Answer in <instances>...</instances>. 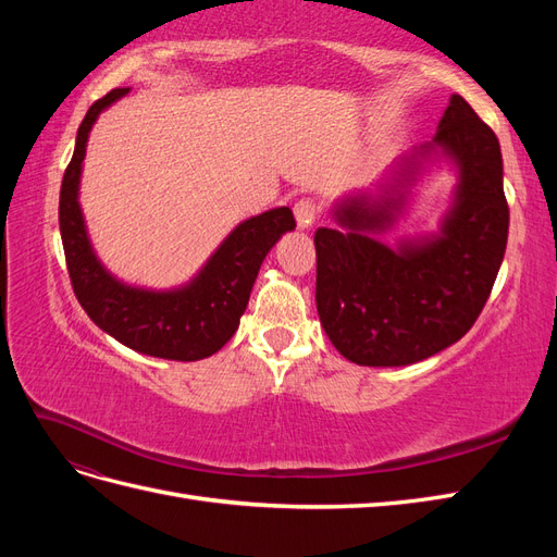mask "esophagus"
Wrapping results in <instances>:
<instances>
[{"instance_id":"esophagus-1","label":"esophagus","mask_w":557,"mask_h":557,"mask_svg":"<svg viewBox=\"0 0 557 557\" xmlns=\"http://www.w3.org/2000/svg\"><path fill=\"white\" fill-rule=\"evenodd\" d=\"M295 218H297V225L301 227V230H307V227H311L318 218H320V205L315 199H311V197H305V199H299L297 205H295Z\"/></svg>"}]
</instances>
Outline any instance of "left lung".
<instances>
[{
	"label": "left lung",
	"instance_id": "left-lung-1",
	"mask_svg": "<svg viewBox=\"0 0 557 557\" xmlns=\"http://www.w3.org/2000/svg\"><path fill=\"white\" fill-rule=\"evenodd\" d=\"M434 144L460 166L455 207L434 242L383 246L367 232L393 221L397 201L346 199L336 221L315 230V307L330 342L364 367L425 360L455 344L481 315L509 237L495 132L460 95L450 97ZM425 146L423 153H428Z\"/></svg>",
	"mask_w": 557,
	"mask_h": 557
}]
</instances>
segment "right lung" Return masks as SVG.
Wrapping results in <instances>:
<instances>
[{
    "instance_id": "obj_1",
    "label": "right lung",
    "mask_w": 557,
    "mask_h": 557,
    "mask_svg": "<svg viewBox=\"0 0 557 557\" xmlns=\"http://www.w3.org/2000/svg\"><path fill=\"white\" fill-rule=\"evenodd\" d=\"M123 95L127 88H113L88 109L76 134L72 162L62 176L60 234L66 272L83 311L113 339L164 360L209 358L237 332L260 264L281 234L295 230V215L288 207H281L242 223L213 252L201 274L181 290L148 293L117 283L95 258L76 195L90 127Z\"/></svg>"
}]
</instances>
